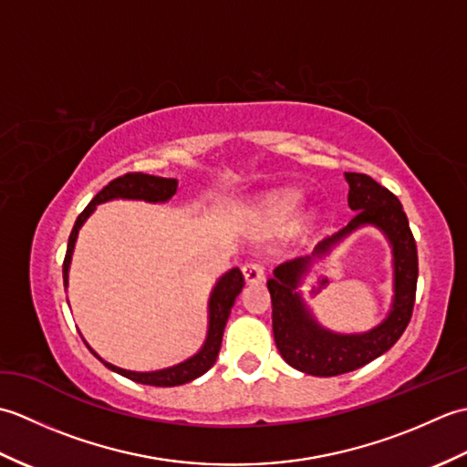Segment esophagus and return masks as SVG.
<instances>
[{
  "instance_id": "1",
  "label": "esophagus",
  "mask_w": 467,
  "mask_h": 467,
  "mask_svg": "<svg viewBox=\"0 0 467 467\" xmlns=\"http://www.w3.org/2000/svg\"><path fill=\"white\" fill-rule=\"evenodd\" d=\"M243 275H244V281L249 285H254V283H263L265 281V271L261 265L256 263H246L243 266Z\"/></svg>"
}]
</instances>
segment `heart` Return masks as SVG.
Segmentation results:
<instances>
[{
	"instance_id": "heart-1",
	"label": "heart",
	"mask_w": 467,
	"mask_h": 467,
	"mask_svg": "<svg viewBox=\"0 0 467 467\" xmlns=\"http://www.w3.org/2000/svg\"><path fill=\"white\" fill-rule=\"evenodd\" d=\"M296 204H299V192L281 191L269 194L261 202V216L266 224L281 226L295 214Z\"/></svg>"
}]
</instances>
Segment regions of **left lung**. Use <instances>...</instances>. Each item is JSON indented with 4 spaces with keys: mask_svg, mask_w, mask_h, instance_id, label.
I'll return each mask as SVG.
<instances>
[{
    "mask_svg": "<svg viewBox=\"0 0 467 467\" xmlns=\"http://www.w3.org/2000/svg\"><path fill=\"white\" fill-rule=\"evenodd\" d=\"M347 202L355 213L345 228L315 246L313 254L276 266L266 281L273 303V333L283 359L315 377H333L359 369L389 351L408 327L418 286V246L398 196L371 176L345 172ZM363 225L381 230L392 246L394 299L386 319L365 334H335L314 319L300 285L319 258L328 255L347 235Z\"/></svg>",
    "mask_w": 467,
    "mask_h": 467,
    "instance_id": "8db88e82",
    "label": "left lung"
}]
</instances>
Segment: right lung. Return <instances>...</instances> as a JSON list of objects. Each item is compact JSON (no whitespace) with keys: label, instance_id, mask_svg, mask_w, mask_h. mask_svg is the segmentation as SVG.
<instances>
[{"label":"right lung","instance_id":"add662e5","mask_svg":"<svg viewBox=\"0 0 467 467\" xmlns=\"http://www.w3.org/2000/svg\"><path fill=\"white\" fill-rule=\"evenodd\" d=\"M178 181L174 178H161V176H150V174H142V172H130L124 174L120 178H116L108 186H104L100 192H98L92 202L84 208V213L78 216V221L72 228V234H69L67 241V251H66V259H64V286L67 289V276H69V263H72V254H74V246L78 241V233L84 226L88 218L92 216L98 204L110 202V201H144V202H168L171 198L176 194ZM244 279L243 273L236 269H231L224 273L221 279H218L213 286L211 296H208V327H206V339L202 343L201 349H198L192 357L188 359L176 363L172 367H164V369H156V371H130V369H122V367H116L112 363L104 361L100 355H98L90 345L88 349L98 357L108 369H112L114 373H120L122 377H128L136 383L142 385H154V387H174V385H182L196 379V377L204 375L211 367L214 365L218 351H221V343H223V333H224V325L228 321V315H231V309L234 305V299L239 296L243 291Z\"/></svg>","mask_w":467,"mask_h":467}]
</instances>
